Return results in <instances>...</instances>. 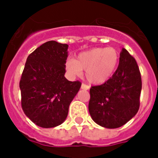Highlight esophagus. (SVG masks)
Instances as JSON below:
<instances>
[{"label":"esophagus","mask_w":158,"mask_h":158,"mask_svg":"<svg viewBox=\"0 0 158 158\" xmlns=\"http://www.w3.org/2000/svg\"><path fill=\"white\" fill-rule=\"evenodd\" d=\"M81 89H84V90H89V86L84 83L81 84Z\"/></svg>","instance_id":"1"}]
</instances>
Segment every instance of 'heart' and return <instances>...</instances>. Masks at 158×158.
Listing matches in <instances>:
<instances>
[{
    "label": "heart",
    "instance_id": "heart-1",
    "mask_svg": "<svg viewBox=\"0 0 158 158\" xmlns=\"http://www.w3.org/2000/svg\"><path fill=\"white\" fill-rule=\"evenodd\" d=\"M118 61L119 55L115 48L96 47L81 53L77 59H69L65 67L71 77L81 76L85 71L89 83L100 85L112 76Z\"/></svg>",
    "mask_w": 158,
    "mask_h": 158
}]
</instances>
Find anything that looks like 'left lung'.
I'll list each match as a JSON object with an SVG mask.
<instances>
[{
  "instance_id": "8db88e82",
  "label": "left lung",
  "mask_w": 158,
  "mask_h": 158,
  "mask_svg": "<svg viewBox=\"0 0 158 158\" xmlns=\"http://www.w3.org/2000/svg\"><path fill=\"white\" fill-rule=\"evenodd\" d=\"M142 78L135 58L123 48L119 63L111 78L92 86L89 111L96 123L114 129L123 126L137 114L140 105Z\"/></svg>"
}]
</instances>
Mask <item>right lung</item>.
<instances>
[{"label":"right lung","mask_w":158,"mask_h":158,"mask_svg":"<svg viewBox=\"0 0 158 158\" xmlns=\"http://www.w3.org/2000/svg\"><path fill=\"white\" fill-rule=\"evenodd\" d=\"M67 44L48 41L27 57L19 81L24 114L37 126L62 124L81 83L65 77Z\"/></svg>","instance_id":"1"}]
</instances>
